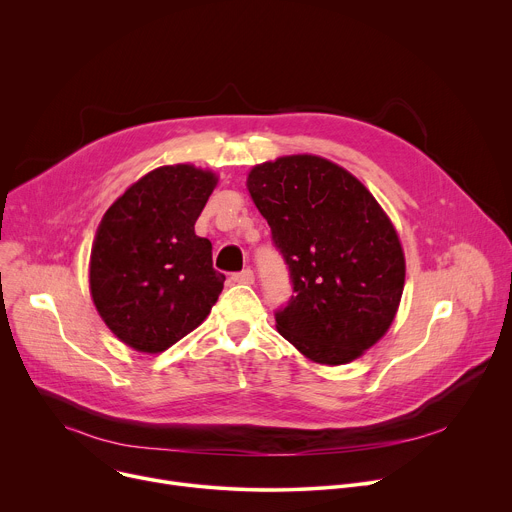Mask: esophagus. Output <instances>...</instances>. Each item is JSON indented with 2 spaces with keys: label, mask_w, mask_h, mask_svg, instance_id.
<instances>
[{
  "label": "esophagus",
  "mask_w": 512,
  "mask_h": 512,
  "mask_svg": "<svg viewBox=\"0 0 512 512\" xmlns=\"http://www.w3.org/2000/svg\"><path fill=\"white\" fill-rule=\"evenodd\" d=\"M235 283H253L255 281V273L251 271V269H243V271H239V273H233V277H231Z\"/></svg>",
  "instance_id": "34e87169"
}]
</instances>
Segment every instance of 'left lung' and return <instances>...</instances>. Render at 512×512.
<instances>
[{
	"instance_id": "left-lung-1",
	"label": "left lung",
	"mask_w": 512,
	"mask_h": 512,
	"mask_svg": "<svg viewBox=\"0 0 512 512\" xmlns=\"http://www.w3.org/2000/svg\"><path fill=\"white\" fill-rule=\"evenodd\" d=\"M247 188L294 285L277 332L320 364L358 358L385 336L403 294L389 216L350 172L308 154L255 166Z\"/></svg>"
}]
</instances>
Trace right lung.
<instances>
[{
  "instance_id": "right-lung-1",
  "label": "right lung",
  "mask_w": 512,
  "mask_h": 512,
  "mask_svg": "<svg viewBox=\"0 0 512 512\" xmlns=\"http://www.w3.org/2000/svg\"><path fill=\"white\" fill-rule=\"evenodd\" d=\"M218 178L162 166L119 196L97 229L89 283L109 330L139 352H164L198 328L223 291L212 245L194 233Z\"/></svg>"
}]
</instances>
